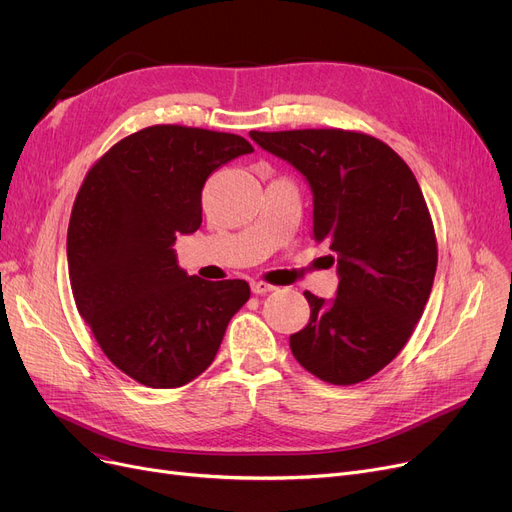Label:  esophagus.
I'll return each instance as SVG.
<instances>
[{
	"instance_id": "34e87169",
	"label": "esophagus",
	"mask_w": 512,
	"mask_h": 512,
	"mask_svg": "<svg viewBox=\"0 0 512 512\" xmlns=\"http://www.w3.org/2000/svg\"><path fill=\"white\" fill-rule=\"evenodd\" d=\"M251 290H253V294H267V292H272V290H276V286H272V284H267V282H251Z\"/></svg>"
}]
</instances>
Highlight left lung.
<instances>
[{"label": "left lung", "instance_id": "8db88e82", "mask_svg": "<svg viewBox=\"0 0 512 512\" xmlns=\"http://www.w3.org/2000/svg\"><path fill=\"white\" fill-rule=\"evenodd\" d=\"M251 139L307 178L313 238L338 255L336 297L305 290L311 317L290 336L292 355L328 384L365 382L409 342L432 292L438 242L419 182L365 132L251 130Z\"/></svg>", "mask_w": 512, "mask_h": 512}]
</instances>
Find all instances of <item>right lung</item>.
<instances>
[{
    "label": "right lung",
    "instance_id": "obj_1",
    "mask_svg": "<svg viewBox=\"0 0 512 512\" xmlns=\"http://www.w3.org/2000/svg\"><path fill=\"white\" fill-rule=\"evenodd\" d=\"M251 151L238 134L155 124L107 149L80 184L68 224L74 303L103 355L134 382H193L249 301L245 280L186 276L172 245L199 230L209 174Z\"/></svg>",
    "mask_w": 512,
    "mask_h": 512
}]
</instances>
